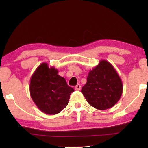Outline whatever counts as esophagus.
<instances>
[{"label": "esophagus", "mask_w": 148, "mask_h": 148, "mask_svg": "<svg viewBox=\"0 0 148 148\" xmlns=\"http://www.w3.org/2000/svg\"><path fill=\"white\" fill-rule=\"evenodd\" d=\"M81 88H82V86H81L80 84H77V86H75V90H81Z\"/></svg>", "instance_id": "obj_1"}]
</instances>
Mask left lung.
<instances>
[{"label":"left lung","instance_id":"obj_1","mask_svg":"<svg viewBox=\"0 0 148 148\" xmlns=\"http://www.w3.org/2000/svg\"><path fill=\"white\" fill-rule=\"evenodd\" d=\"M123 83L112 64L102 60L89 72L82 93L91 106L98 110L112 108L123 94Z\"/></svg>","mask_w":148,"mask_h":148}]
</instances>
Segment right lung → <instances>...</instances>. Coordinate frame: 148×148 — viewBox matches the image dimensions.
Masks as SVG:
<instances>
[{"mask_svg":"<svg viewBox=\"0 0 148 148\" xmlns=\"http://www.w3.org/2000/svg\"><path fill=\"white\" fill-rule=\"evenodd\" d=\"M58 70L46 62L40 64L30 79L29 92L32 99L42 112L56 114L68 104L73 88L65 79L58 75Z\"/></svg>","mask_w":148,"mask_h":148,"instance_id":"right-lung-1","label":"right lung"}]
</instances>
